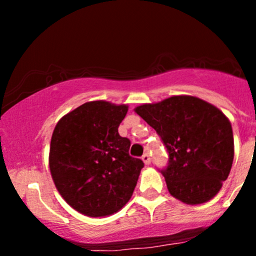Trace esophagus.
<instances>
[{
  "label": "esophagus",
  "instance_id": "1",
  "mask_svg": "<svg viewBox=\"0 0 256 256\" xmlns=\"http://www.w3.org/2000/svg\"><path fill=\"white\" fill-rule=\"evenodd\" d=\"M141 158H142L144 164H146V166H148V164H151V158H150V154H144Z\"/></svg>",
  "mask_w": 256,
  "mask_h": 256
}]
</instances>
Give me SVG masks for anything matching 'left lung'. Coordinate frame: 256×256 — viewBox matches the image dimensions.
<instances>
[{
  "label": "left lung",
  "mask_w": 256,
  "mask_h": 256,
  "mask_svg": "<svg viewBox=\"0 0 256 256\" xmlns=\"http://www.w3.org/2000/svg\"><path fill=\"white\" fill-rule=\"evenodd\" d=\"M135 112L156 130L168 151V166L161 172L171 196L190 206L210 200L233 164L229 118L216 106L190 95L142 104Z\"/></svg>",
  "instance_id": "8db88e82"
}]
</instances>
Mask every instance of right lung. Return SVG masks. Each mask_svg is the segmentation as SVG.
I'll return each mask as SVG.
<instances>
[{
    "mask_svg": "<svg viewBox=\"0 0 256 256\" xmlns=\"http://www.w3.org/2000/svg\"><path fill=\"white\" fill-rule=\"evenodd\" d=\"M128 106L88 102L56 122L49 170L63 200L88 216H106L130 200L144 162L128 154L130 140L118 135Z\"/></svg>",
    "mask_w": 256,
    "mask_h": 256,
    "instance_id": "add662e5",
    "label": "right lung"
}]
</instances>
